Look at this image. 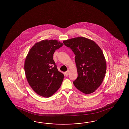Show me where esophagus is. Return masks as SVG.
<instances>
[{
	"label": "esophagus",
	"instance_id": "obj_1",
	"mask_svg": "<svg viewBox=\"0 0 129 129\" xmlns=\"http://www.w3.org/2000/svg\"><path fill=\"white\" fill-rule=\"evenodd\" d=\"M69 73H70V71H69V70H68L67 71H66V72H65V75H66V77L68 76Z\"/></svg>",
	"mask_w": 129,
	"mask_h": 129
}]
</instances>
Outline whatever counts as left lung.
<instances>
[{"label": "left lung", "instance_id": "left-lung-1", "mask_svg": "<svg viewBox=\"0 0 129 129\" xmlns=\"http://www.w3.org/2000/svg\"><path fill=\"white\" fill-rule=\"evenodd\" d=\"M75 56L77 78L73 82L77 89L85 94L94 92L101 85L107 70V63L101 48L89 39L78 37L63 41Z\"/></svg>", "mask_w": 129, "mask_h": 129}]
</instances>
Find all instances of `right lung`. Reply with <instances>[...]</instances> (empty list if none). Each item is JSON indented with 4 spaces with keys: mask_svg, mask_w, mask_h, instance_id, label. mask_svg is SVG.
<instances>
[{
    "mask_svg": "<svg viewBox=\"0 0 129 129\" xmlns=\"http://www.w3.org/2000/svg\"><path fill=\"white\" fill-rule=\"evenodd\" d=\"M63 45L56 40H45L36 43L28 52L24 63L26 77L33 90L40 96L49 97L61 85L64 75L58 71L53 54Z\"/></svg>",
    "mask_w": 129,
    "mask_h": 129,
    "instance_id": "1",
    "label": "right lung"
}]
</instances>
